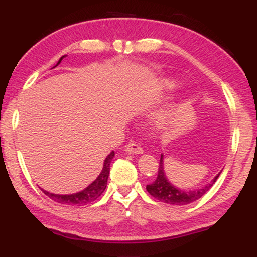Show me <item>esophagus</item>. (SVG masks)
<instances>
[{"mask_svg":"<svg viewBox=\"0 0 257 257\" xmlns=\"http://www.w3.org/2000/svg\"><path fill=\"white\" fill-rule=\"evenodd\" d=\"M124 151L126 153H131V155H140V153L144 152V150H143V147H141L140 145H138V144L129 143L128 145L125 146Z\"/></svg>","mask_w":257,"mask_h":257,"instance_id":"obj_1","label":"esophagus"}]
</instances>
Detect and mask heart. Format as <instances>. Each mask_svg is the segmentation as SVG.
Segmentation results:
<instances>
[{"mask_svg": "<svg viewBox=\"0 0 257 257\" xmlns=\"http://www.w3.org/2000/svg\"><path fill=\"white\" fill-rule=\"evenodd\" d=\"M175 85H176V83H175V82H167V87L168 88H174V87H175Z\"/></svg>", "mask_w": 257, "mask_h": 257, "instance_id": "obj_1", "label": "heart"}]
</instances>
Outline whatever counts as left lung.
<instances>
[{"label":"left lung","instance_id":"1","mask_svg":"<svg viewBox=\"0 0 257 257\" xmlns=\"http://www.w3.org/2000/svg\"><path fill=\"white\" fill-rule=\"evenodd\" d=\"M219 175L220 173L208 185H205L204 187L197 188V190H182V188H178L173 184H170L169 180L167 179L163 168V155H161L157 178H156L155 181L146 186V190L156 199L167 203V204L186 205L192 202H196L200 197L204 196L210 190L211 186L215 184Z\"/></svg>","mask_w":257,"mask_h":257}]
</instances>
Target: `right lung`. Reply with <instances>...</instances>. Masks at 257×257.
<instances>
[{"label":"right lung","instance_id":"obj_1","mask_svg":"<svg viewBox=\"0 0 257 257\" xmlns=\"http://www.w3.org/2000/svg\"><path fill=\"white\" fill-rule=\"evenodd\" d=\"M66 57V55H63L60 59H59L58 64L61 63V60ZM58 64L55 66H58ZM114 157V152L112 151L107 157L105 158L104 167H102L101 173L99 174V176L94 180L91 184L85 187L84 190H82L81 192L72 193V194H55L51 193L48 191H43V193L46 196H48L49 198L54 202L60 203V204H66V205H85L88 203L94 202L96 198H99L101 196L102 192L105 191L106 185H107V179L108 175H110V164L112 158Z\"/></svg>","mask_w":257,"mask_h":257}]
</instances>
